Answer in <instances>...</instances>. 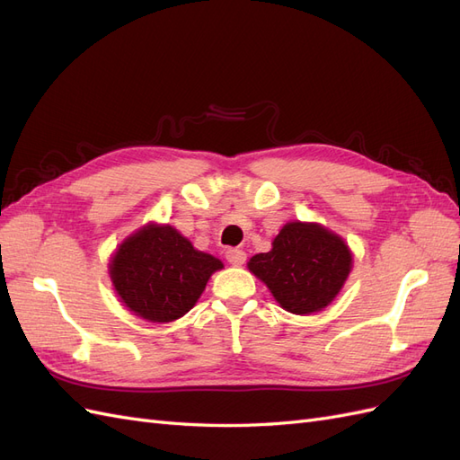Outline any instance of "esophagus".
Returning <instances> with one entry per match:
<instances>
[{"instance_id":"1","label":"esophagus","mask_w":460,"mask_h":460,"mask_svg":"<svg viewBox=\"0 0 460 460\" xmlns=\"http://www.w3.org/2000/svg\"><path fill=\"white\" fill-rule=\"evenodd\" d=\"M226 259L230 264H234V267H242L247 255H245V252H242V249H228Z\"/></svg>"}]
</instances>
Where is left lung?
Here are the masks:
<instances>
[{
	"instance_id": "1",
	"label": "left lung",
	"mask_w": 460,
	"mask_h": 460,
	"mask_svg": "<svg viewBox=\"0 0 460 460\" xmlns=\"http://www.w3.org/2000/svg\"><path fill=\"white\" fill-rule=\"evenodd\" d=\"M247 269L270 289L282 309L313 314L326 309L353 269L341 235L318 222H286L269 253L253 255Z\"/></svg>"
}]
</instances>
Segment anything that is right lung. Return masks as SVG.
<instances>
[{
    "label": "right lung",
    "mask_w": 460,
    "mask_h": 460,
    "mask_svg": "<svg viewBox=\"0 0 460 460\" xmlns=\"http://www.w3.org/2000/svg\"><path fill=\"white\" fill-rule=\"evenodd\" d=\"M225 264L199 252L171 225L147 222L111 255L109 278L120 303L147 323L184 316Z\"/></svg>",
    "instance_id": "obj_1"
}]
</instances>
